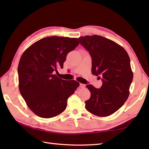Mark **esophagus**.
<instances>
[{
	"label": "esophagus",
	"instance_id": "obj_1",
	"mask_svg": "<svg viewBox=\"0 0 149 149\" xmlns=\"http://www.w3.org/2000/svg\"><path fill=\"white\" fill-rule=\"evenodd\" d=\"M80 87L81 88H84L85 87V84H80Z\"/></svg>",
	"mask_w": 149,
	"mask_h": 149
}]
</instances>
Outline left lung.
Instances as JSON below:
<instances>
[{"mask_svg": "<svg viewBox=\"0 0 149 149\" xmlns=\"http://www.w3.org/2000/svg\"><path fill=\"white\" fill-rule=\"evenodd\" d=\"M78 40L91 57V73L102 81L100 88L86 85L91 97L85 101V107L96 116H109L118 110L129 97L133 79L130 58L122 46L103 36H85Z\"/></svg>", "mask_w": 149, "mask_h": 149, "instance_id": "8db88e82", "label": "left lung"}]
</instances>
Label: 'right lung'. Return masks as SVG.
<instances>
[{"label": "right lung", "mask_w": 149, "mask_h": 149, "mask_svg": "<svg viewBox=\"0 0 149 149\" xmlns=\"http://www.w3.org/2000/svg\"><path fill=\"white\" fill-rule=\"evenodd\" d=\"M79 42L77 38L50 36L27 49L18 66L19 90L27 105L37 116L54 117L64 111L68 97L79 86L76 81L58 77L68 54Z\"/></svg>", "instance_id": "right-lung-1"}]
</instances>
